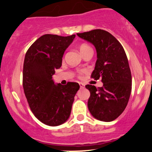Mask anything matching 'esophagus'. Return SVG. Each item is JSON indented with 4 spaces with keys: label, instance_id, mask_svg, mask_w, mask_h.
Instances as JSON below:
<instances>
[{
    "label": "esophagus",
    "instance_id": "1",
    "mask_svg": "<svg viewBox=\"0 0 152 152\" xmlns=\"http://www.w3.org/2000/svg\"><path fill=\"white\" fill-rule=\"evenodd\" d=\"M79 86L81 88H85V84L83 83H79Z\"/></svg>",
    "mask_w": 152,
    "mask_h": 152
}]
</instances>
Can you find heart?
<instances>
[{
    "mask_svg": "<svg viewBox=\"0 0 152 152\" xmlns=\"http://www.w3.org/2000/svg\"><path fill=\"white\" fill-rule=\"evenodd\" d=\"M91 50V47L89 46H88V45H86V44H82L81 46H80V47H79L80 53H81V54L85 53V52H86L87 50Z\"/></svg>",
    "mask_w": 152,
    "mask_h": 152,
    "instance_id": "obj_1",
    "label": "heart"
}]
</instances>
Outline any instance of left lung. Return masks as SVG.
<instances>
[{"instance_id":"left-lung-1","label":"left lung","mask_w":152,"mask_h":152,"mask_svg":"<svg viewBox=\"0 0 152 152\" xmlns=\"http://www.w3.org/2000/svg\"><path fill=\"white\" fill-rule=\"evenodd\" d=\"M94 45L97 60L91 74L94 79H102V87L86 85L90 91L88 108L99 121H114L126 107L132 91V74L121 44L110 33L102 29L77 34Z\"/></svg>"}]
</instances>
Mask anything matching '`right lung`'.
I'll return each instance as SVG.
<instances>
[{
    "mask_svg": "<svg viewBox=\"0 0 152 152\" xmlns=\"http://www.w3.org/2000/svg\"><path fill=\"white\" fill-rule=\"evenodd\" d=\"M76 35L60 36L45 34L38 38L26 52L23 64V86L34 116L48 126H56L70 116L78 83H56L55 71L62 65L64 52Z\"/></svg>",
    "mask_w": 152,
    "mask_h": 152,
    "instance_id": "obj_1",
    "label": "right lung"
}]
</instances>
